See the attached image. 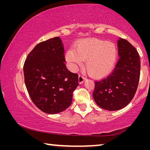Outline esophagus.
I'll return each instance as SVG.
<instances>
[{
	"label": "esophagus",
	"instance_id": "1",
	"mask_svg": "<svg viewBox=\"0 0 150 150\" xmlns=\"http://www.w3.org/2000/svg\"><path fill=\"white\" fill-rule=\"evenodd\" d=\"M85 79H86L84 77H83V75H79V84L83 83V82H84Z\"/></svg>",
	"mask_w": 150,
	"mask_h": 150
}]
</instances>
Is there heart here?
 <instances>
[{
	"mask_svg": "<svg viewBox=\"0 0 150 150\" xmlns=\"http://www.w3.org/2000/svg\"><path fill=\"white\" fill-rule=\"evenodd\" d=\"M118 48L112 42L99 39H87L71 48L65 59L71 71H75L85 61V68L92 77L103 78L110 74L118 59Z\"/></svg>",
	"mask_w": 150,
	"mask_h": 150,
	"instance_id": "b5f03b06",
	"label": "heart"
}]
</instances>
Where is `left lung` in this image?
<instances>
[{"label": "left lung", "mask_w": 150, "mask_h": 150, "mask_svg": "<svg viewBox=\"0 0 150 150\" xmlns=\"http://www.w3.org/2000/svg\"><path fill=\"white\" fill-rule=\"evenodd\" d=\"M120 58L106 77L95 81L93 96L98 106L114 111L125 107L132 100L140 76V60L138 51L128 40L117 42Z\"/></svg>", "instance_id": "1"}]
</instances>
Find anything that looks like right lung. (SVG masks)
Masks as SVG:
<instances>
[{
  "label": "right lung",
  "mask_w": 150,
  "mask_h": 150,
  "mask_svg": "<svg viewBox=\"0 0 150 150\" xmlns=\"http://www.w3.org/2000/svg\"><path fill=\"white\" fill-rule=\"evenodd\" d=\"M64 47L59 38L39 43L24 64V82L34 105L44 112L54 115L71 105L79 76L67 69Z\"/></svg>",
  "instance_id": "obj_1"
}]
</instances>
